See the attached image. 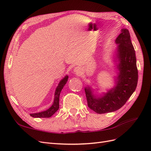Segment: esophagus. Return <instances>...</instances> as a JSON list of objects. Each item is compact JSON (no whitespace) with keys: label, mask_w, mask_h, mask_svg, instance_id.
Returning <instances> with one entry per match:
<instances>
[{"label":"esophagus","mask_w":151,"mask_h":151,"mask_svg":"<svg viewBox=\"0 0 151 151\" xmlns=\"http://www.w3.org/2000/svg\"><path fill=\"white\" fill-rule=\"evenodd\" d=\"M74 72L77 74H79L81 72V68L79 67H76L74 68Z\"/></svg>","instance_id":"obj_1"}]
</instances>
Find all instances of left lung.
<instances>
[{"label":"left lung","instance_id":"obj_1","mask_svg":"<svg viewBox=\"0 0 151 151\" xmlns=\"http://www.w3.org/2000/svg\"><path fill=\"white\" fill-rule=\"evenodd\" d=\"M117 44L115 60L118 69L115 86L98 96L91 87L85 88L88 107L98 114L115 111L125 104L135 91L138 82L135 52L129 30L123 28L115 40Z\"/></svg>","mask_w":151,"mask_h":151}]
</instances>
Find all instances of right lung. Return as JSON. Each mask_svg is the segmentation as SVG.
I'll use <instances>...</instances> for the list:
<instances>
[{
    "mask_svg": "<svg viewBox=\"0 0 151 151\" xmlns=\"http://www.w3.org/2000/svg\"><path fill=\"white\" fill-rule=\"evenodd\" d=\"M68 78V76H66L59 82L58 85L56 88L55 92L54 101L52 106L45 111L30 114L31 116L34 118H50L58 110L59 108V97H60V94L62 89L67 83Z\"/></svg>",
    "mask_w": 151,
    "mask_h": 151,
    "instance_id": "add662e5",
    "label": "right lung"
}]
</instances>
